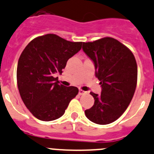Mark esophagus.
I'll return each instance as SVG.
<instances>
[{"label":"esophagus","mask_w":154,"mask_h":154,"mask_svg":"<svg viewBox=\"0 0 154 154\" xmlns=\"http://www.w3.org/2000/svg\"><path fill=\"white\" fill-rule=\"evenodd\" d=\"M87 94V91H85L82 89L79 90V94L80 95H84V94Z\"/></svg>","instance_id":"1"}]
</instances>
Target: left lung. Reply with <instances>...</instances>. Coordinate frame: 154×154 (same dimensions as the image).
<instances>
[{"mask_svg":"<svg viewBox=\"0 0 154 154\" xmlns=\"http://www.w3.org/2000/svg\"><path fill=\"white\" fill-rule=\"evenodd\" d=\"M82 49L94 63L101 94L91 92L94 104L85 111L99 125L114 122L130 104L137 83V65L132 51L116 39L106 37L82 43Z\"/></svg>","mask_w":154,"mask_h":154,"instance_id":"1","label":"left lung"}]
</instances>
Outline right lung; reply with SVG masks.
I'll return each mask as SVG.
<instances>
[{"label":"right lung","mask_w":154,"mask_h":154,"mask_svg":"<svg viewBox=\"0 0 154 154\" xmlns=\"http://www.w3.org/2000/svg\"><path fill=\"white\" fill-rule=\"evenodd\" d=\"M82 44L47 34L33 39L22 51L17 63V88L23 103L37 119H58L77 95V87L61 85L54 74H62L68 60L81 49Z\"/></svg>","instance_id":"add662e5"}]
</instances>
